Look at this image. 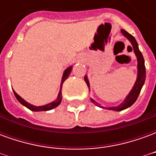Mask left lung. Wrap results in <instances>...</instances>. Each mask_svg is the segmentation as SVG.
I'll return each mask as SVG.
<instances>
[{"label":"left lung","instance_id":"1","mask_svg":"<svg viewBox=\"0 0 156 156\" xmlns=\"http://www.w3.org/2000/svg\"><path fill=\"white\" fill-rule=\"evenodd\" d=\"M121 33L126 37V38L130 41L132 47L134 48V52L136 58H137V78H136V81L134 83L133 88L130 90V92L129 93V94L126 96V98H124V100L120 105H117V106H114V107H103V106H100L98 105L97 102L95 101L94 99L91 98L92 103H94V105H96L98 107L103 108H107V109H109V110H114V111H122L125 108L130 107L131 105L134 104V102L137 100L138 96L140 94V93L141 91V88L143 87V85L144 83V81H145V66H144V58H143V55L141 53V51H140L139 49V46H138V43L135 38H134L133 36L128 33L126 31H124L123 29H121ZM84 80L86 82V83L88 85V88L90 89V84H89V81H88V77L87 75H85Z\"/></svg>","mask_w":156,"mask_h":156}]
</instances>
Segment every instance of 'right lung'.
<instances>
[{
  "mask_svg": "<svg viewBox=\"0 0 156 156\" xmlns=\"http://www.w3.org/2000/svg\"><path fill=\"white\" fill-rule=\"evenodd\" d=\"M72 68H73V66H70V67H68V68H66L65 69V71L63 72V74H62V81H61V84H60V90H59V93H58V95L57 98H56V100L54 101L51 102V103H49L48 105H41V106H35V105H31V104H29L28 102H27L26 100H24L23 98L21 97V96H19L16 93L14 90V94H15L16 98V99L18 100L22 105H24L25 107H27V108H29L30 110H32V111H35V112H38V111H48V110H51L52 108H56V107H58V105L61 104L62 102V83H63V82L68 78V76L70 75L72 71Z\"/></svg>",
  "mask_w": 156,
  "mask_h": 156,
  "instance_id": "right-lung-1",
  "label": "right lung"
}]
</instances>
